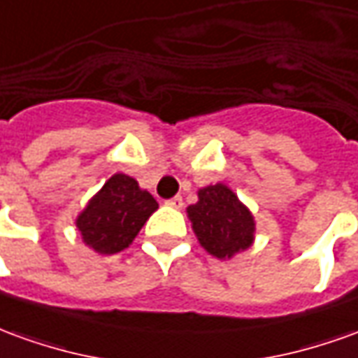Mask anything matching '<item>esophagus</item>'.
<instances>
[{"label": "esophagus", "instance_id": "34e87169", "mask_svg": "<svg viewBox=\"0 0 358 358\" xmlns=\"http://www.w3.org/2000/svg\"><path fill=\"white\" fill-rule=\"evenodd\" d=\"M166 205H171L174 209H180V207L184 205V199H182V196H174L171 197V199H166Z\"/></svg>", "mask_w": 358, "mask_h": 358}]
</instances>
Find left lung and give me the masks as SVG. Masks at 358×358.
Masks as SVG:
<instances>
[{
	"label": "left lung",
	"mask_w": 358,
	"mask_h": 358,
	"mask_svg": "<svg viewBox=\"0 0 358 358\" xmlns=\"http://www.w3.org/2000/svg\"><path fill=\"white\" fill-rule=\"evenodd\" d=\"M199 244L215 257H231L254 240V217L222 184L199 189V201L187 207Z\"/></svg>",
	"instance_id": "1"
}]
</instances>
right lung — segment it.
Returning a JSON list of instances; mask_svg holds the SVG:
<instances>
[{
    "instance_id": "obj_1",
    "label": "right lung",
    "mask_w": 358,
    "mask_h": 358,
    "mask_svg": "<svg viewBox=\"0 0 358 358\" xmlns=\"http://www.w3.org/2000/svg\"><path fill=\"white\" fill-rule=\"evenodd\" d=\"M159 203L126 174H114L77 217L85 244L99 254L127 248Z\"/></svg>"
}]
</instances>
